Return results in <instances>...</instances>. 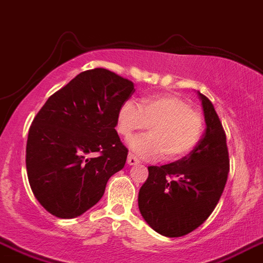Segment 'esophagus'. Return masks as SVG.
Instances as JSON below:
<instances>
[{
	"mask_svg": "<svg viewBox=\"0 0 263 263\" xmlns=\"http://www.w3.org/2000/svg\"><path fill=\"white\" fill-rule=\"evenodd\" d=\"M127 163H128L129 166H135V165H139L140 161L134 156V154H128V157H127Z\"/></svg>",
	"mask_w": 263,
	"mask_h": 263,
	"instance_id": "1",
	"label": "esophagus"
}]
</instances>
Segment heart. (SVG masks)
Here are the masks:
<instances>
[{
	"mask_svg": "<svg viewBox=\"0 0 263 263\" xmlns=\"http://www.w3.org/2000/svg\"><path fill=\"white\" fill-rule=\"evenodd\" d=\"M149 124V135L129 141L132 152L146 159L176 161L190 154L200 143L203 134L202 114L192 109L185 98L174 93H158L136 102H123L118 110L117 128L122 136L129 137Z\"/></svg>",
	"mask_w": 263,
	"mask_h": 263,
	"instance_id": "1",
	"label": "heart"
}]
</instances>
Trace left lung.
<instances>
[{
	"mask_svg": "<svg viewBox=\"0 0 263 263\" xmlns=\"http://www.w3.org/2000/svg\"><path fill=\"white\" fill-rule=\"evenodd\" d=\"M206 129L188 156L149 166L139 192V209L154 231L167 237L190 234L215 209L227 181L230 158L226 132L210 100L198 92Z\"/></svg>",
	"mask_w": 263,
	"mask_h": 263,
	"instance_id": "8db88e82",
	"label": "left lung"
}]
</instances>
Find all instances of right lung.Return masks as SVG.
Returning a JSON list of instances; mask_svg holds the SVG:
<instances>
[{
	"label": "right lung",
	"mask_w": 263,
	"mask_h": 263,
	"mask_svg": "<svg viewBox=\"0 0 263 263\" xmlns=\"http://www.w3.org/2000/svg\"><path fill=\"white\" fill-rule=\"evenodd\" d=\"M134 83L106 68L76 75L48 98L28 131L26 167L31 190L54 217L82 215L104 196L110 176L124 167L128 149L118 110Z\"/></svg>",
	"instance_id": "1"
}]
</instances>
